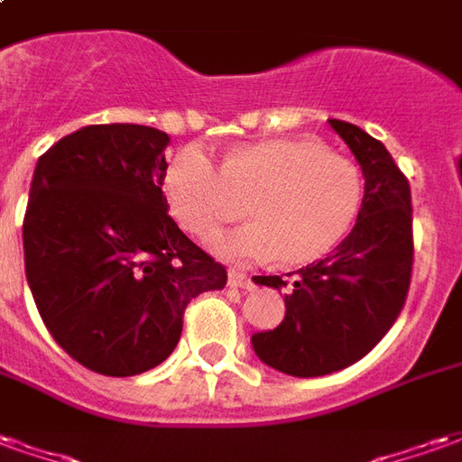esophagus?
<instances>
[{"mask_svg":"<svg viewBox=\"0 0 462 462\" xmlns=\"http://www.w3.org/2000/svg\"><path fill=\"white\" fill-rule=\"evenodd\" d=\"M227 284H230V287H242V290H250L252 280L247 277V274H245V272L235 270V267H232V270L227 272Z\"/></svg>","mask_w":462,"mask_h":462,"instance_id":"34e87169","label":"esophagus"}]
</instances>
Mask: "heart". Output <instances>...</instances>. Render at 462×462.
Wrapping results in <instances>:
<instances>
[{"label": "heart", "instance_id": "obj_1", "mask_svg": "<svg viewBox=\"0 0 462 462\" xmlns=\"http://www.w3.org/2000/svg\"><path fill=\"white\" fill-rule=\"evenodd\" d=\"M162 195L182 230L212 240L227 222L242 225L217 242L232 260L310 264L329 254L354 227L364 182L354 162L314 138L240 143L220 168L198 145H185L162 172Z\"/></svg>", "mask_w": 462, "mask_h": 462}]
</instances>
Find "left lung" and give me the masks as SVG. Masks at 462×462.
Masks as SVG:
<instances>
[{
	"mask_svg": "<svg viewBox=\"0 0 462 462\" xmlns=\"http://www.w3.org/2000/svg\"><path fill=\"white\" fill-rule=\"evenodd\" d=\"M364 172L356 225L329 257L282 277H254L284 290L277 329L252 334L254 354L282 374L327 376L356 364L386 337L403 310L413 267L411 188L386 145L329 118Z\"/></svg>",
	"mask_w": 462,
	"mask_h": 462,
	"instance_id": "left-lung-1",
	"label": "left lung"
}]
</instances>
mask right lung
Returning <instances> with one entry per match:
<instances>
[{
  "label": "right lung",
  "mask_w": 462,
  "mask_h": 462,
  "mask_svg": "<svg viewBox=\"0 0 462 462\" xmlns=\"http://www.w3.org/2000/svg\"><path fill=\"white\" fill-rule=\"evenodd\" d=\"M168 143L151 125H86L54 143L32 178L29 290L56 344L104 376L162 364L190 300L227 282L168 215Z\"/></svg>",
  "instance_id": "1"
}]
</instances>
